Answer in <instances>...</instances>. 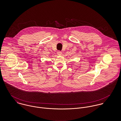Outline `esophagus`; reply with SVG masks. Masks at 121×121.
<instances>
[{
    "label": "esophagus",
    "mask_w": 121,
    "mask_h": 121,
    "mask_svg": "<svg viewBox=\"0 0 121 121\" xmlns=\"http://www.w3.org/2000/svg\"><path fill=\"white\" fill-rule=\"evenodd\" d=\"M57 54L59 55H60L62 54V52L60 51H57Z\"/></svg>",
    "instance_id": "1"
}]
</instances>
